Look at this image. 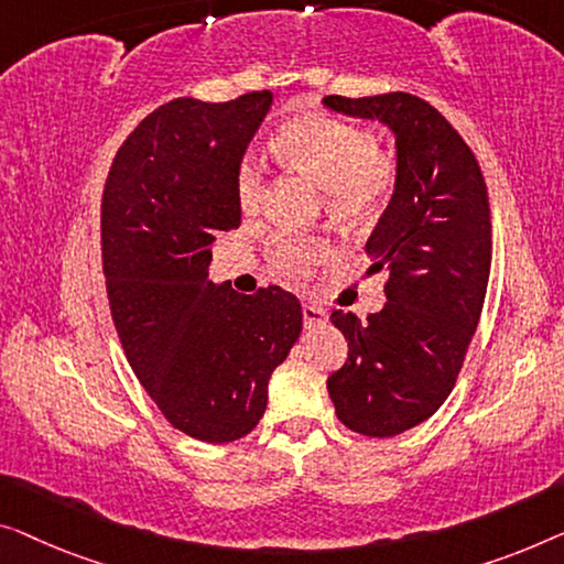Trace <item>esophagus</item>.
Masks as SVG:
<instances>
[{
    "instance_id": "obj_1",
    "label": "esophagus",
    "mask_w": 564,
    "mask_h": 564,
    "mask_svg": "<svg viewBox=\"0 0 564 564\" xmlns=\"http://www.w3.org/2000/svg\"><path fill=\"white\" fill-rule=\"evenodd\" d=\"M301 314H304L306 329H311V326H318V324L326 322V308L318 306V304H304V306H301Z\"/></svg>"
}]
</instances>
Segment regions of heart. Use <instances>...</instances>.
Listing matches in <instances>:
<instances>
[{
  "mask_svg": "<svg viewBox=\"0 0 564 564\" xmlns=\"http://www.w3.org/2000/svg\"><path fill=\"white\" fill-rule=\"evenodd\" d=\"M279 151L293 172L324 189L326 207L347 223L369 220L394 187V164L377 151V141L362 126L308 116L285 123L279 133ZM235 195L246 215H256L265 195V170L256 156H246L235 174ZM329 256V246L311 235H275L268 258L285 279L299 281L308 268Z\"/></svg>",
  "mask_w": 564,
  "mask_h": 564,
  "instance_id": "1",
  "label": "heart"
}]
</instances>
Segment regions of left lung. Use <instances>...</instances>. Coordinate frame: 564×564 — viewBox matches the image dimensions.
<instances>
[{"label": "left lung", "instance_id": "obj_1", "mask_svg": "<svg viewBox=\"0 0 564 564\" xmlns=\"http://www.w3.org/2000/svg\"><path fill=\"white\" fill-rule=\"evenodd\" d=\"M336 113L390 126L398 174L367 240V273L388 271V304L362 324L334 311L349 355L326 380L336 417L369 438L423 423L448 398L481 318L491 215L474 151L427 100L410 94L326 96Z\"/></svg>", "mask_w": 564, "mask_h": 564}]
</instances>
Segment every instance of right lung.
I'll return each mask as SVG.
<instances>
[{"mask_svg": "<svg viewBox=\"0 0 564 564\" xmlns=\"http://www.w3.org/2000/svg\"><path fill=\"white\" fill-rule=\"evenodd\" d=\"M273 104L176 98L123 141L100 202L108 304L126 359L162 415L189 438L230 443L268 405V380L304 314L281 285L246 296L207 279L220 232L240 225L235 174Z\"/></svg>", "mask_w": 564, "mask_h": 564, "instance_id": "obj_1", "label": "right lung"}]
</instances>
